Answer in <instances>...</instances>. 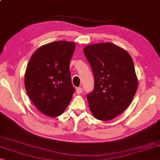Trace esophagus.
Instances as JSON below:
<instances>
[{
	"instance_id": "1",
	"label": "esophagus",
	"mask_w": 160,
	"mask_h": 160,
	"mask_svg": "<svg viewBox=\"0 0 160 160\" xmlns=\"http://www.w3.org/2000/svg\"><path fill=\"white\" fill-rule=\"evenodd\" d=\"M83 92V88L82 87H78L77 88V89H76V92H77V94H81Z\"/></svg>"
}]
</instances>
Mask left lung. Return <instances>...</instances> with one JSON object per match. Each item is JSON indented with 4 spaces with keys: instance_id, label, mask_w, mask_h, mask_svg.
<instances>
[{
    "instance_id": "1",
    "label": "left lung",
    "mask_w": 160,
    "mask_h": 160,
    "mask_svg": "<svg viewBox=\"0 0 160 160\" xmlns=\"http://www.w3.org/2000/svg\"><path fill=\"white\" fill-rule=\"evenodd\" d=\"M92 68L93 92L87 95L91 112L101 121H109L124 111L136 94L138 80L132 58L114 43H94L83 49Z\"/></svg>"
}]
</instances>
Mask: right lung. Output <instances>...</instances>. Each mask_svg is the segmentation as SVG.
<instances>
[{"mask_svg": "<svg viewBox=\"0 0 160 160\" xmlns=\"http://www.w3.org/2000/svg\"><path fill=\"white\" fill-rule=\"evenodd\" d=\"M76 43L54 41L39 47L31 56L25 73L27 94L36 108L50 117L60 116L75 88L69 64Z\"/></svg>", "mask_w": 160, "mask_h": 160, "instance_id": "add662e5", "label": "right lung"}]
</instances>
